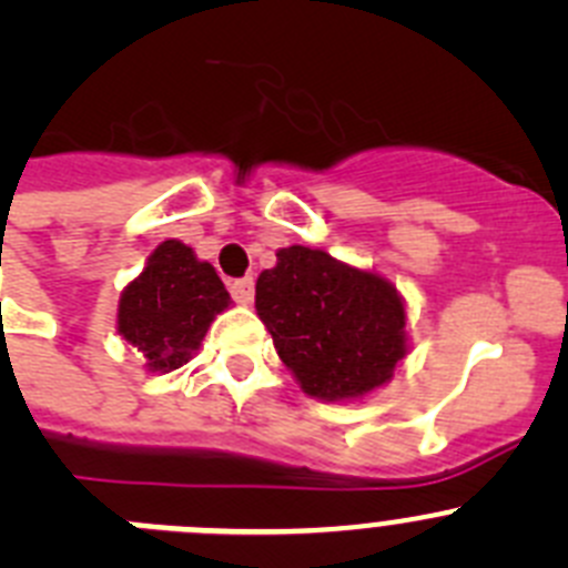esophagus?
Segmentation results:
<instances>
[{
  "label": "esophagus",
  "mask_w": 568,
  "mask_h": 568,
  "mask_svg": "<svg viewBox=\"0 0 568 568\" xmlns=\"http://www.w3.org/2000/svg\"><path fill=\"white\" fill-rule=\"evenodd\" d=\"M230 294H232V300L241 302V305H252V300H254V280L252 277L232 280V283H230Z\"/></svg>",
  "instance_id": "34e87169"
}]
</instances>
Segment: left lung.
Instances as JSON below:
<instances>
[{
  "label": "left lung",
  "mask_w": 568,
  "mask_h": 568,
  "mask_svg": "<svg viewBox=\"0 0 568 568\" xmlns=\"http://www.w3.org/2000/svg\"><path fill=\"white\" fill-rule=\"evenodd\" d=\"M254 308L277 356L320 400L384 386L406 356V308L395 285L322 248L288 246L254 285Z\"/></svg>",
  "instance_id": "obj_1"
}]
</instances>
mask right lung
I'll return each instance as SVG.
<instances>
[{
    "instance_id": "obj_1",
    "label": "right lung",
    "mask_w": 568,
    "mask_h": 568,
    "mask_svg": "<svg viewBox=\"0 0 568 568\" xmlns=\"http://www.w3.org/2000/svg\"><path fill=\"white\" fill-rule=\"evenodd\" d=\"M230 302L210 263H201L182 241H164L120 294L116 331L140 349L151 373H171L193 358Z\"/></svg>"
}]
</instances>
